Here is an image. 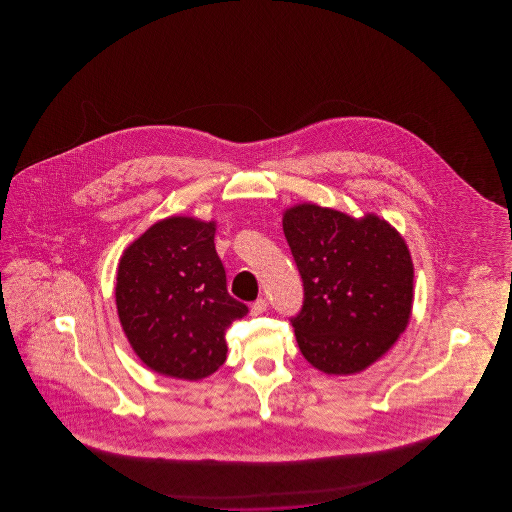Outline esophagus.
I'll return each mask as SVG.
<instances>
[{"instance_id":"34e87169","label":"esophagus","mask_w":512,"mask_h":512,"mask_svg":"<svg viewBox=\"0 0 512 512\" xmlns=\"http://www.w3.org/2000/svg\"><path fill=\"white\" fill-rule=\"evenodd\" d=\"M267 300L265 298H258L254 304L251 305V315L258 316L261 313H265L267 311Z\"/></svg>"}]
</instances>
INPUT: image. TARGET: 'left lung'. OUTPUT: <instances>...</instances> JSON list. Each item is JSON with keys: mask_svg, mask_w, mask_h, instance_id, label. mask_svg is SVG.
<instances>
[{"mask_svg": "<svg viewBox=\"0 0 512 512\" xmlns=\"http://www.w3.org/2000/svg\"><path fill=\"white\" fill-rule=\"evenodd\" d=\"M283 232L304 280L294 335L305 360L327 375H353L388 353L414 307V261L401 232L377 214L353 218L298 203Z\"/></svg>", "mask_w": 512, "mask_h": 512, "instance_id": "left-lung-1", "label": "left lung"}]
</instances>
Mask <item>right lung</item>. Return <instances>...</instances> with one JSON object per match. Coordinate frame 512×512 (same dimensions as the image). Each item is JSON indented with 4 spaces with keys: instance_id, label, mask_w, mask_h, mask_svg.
I'll use <instances>...</instances> for the list:
<instances>
[{
    "instance_id": "right-lung-1",
    "label": "right lung",
    "mask_w": 512,
    "mask_h": 512,
    "mask_svg": "<svg viewBox=\"0 0 512 512\" xmlns=\"http://www.w3.org/2000/svg\"><path fill=\"white\" fill-rule=\"evenodd\" d=\"M214 236L216 221L170 216L120 256V326L142 364L164 377L201 381L218 371L227 327L249 311L227 291Z\"/></svg>"
}]
</instances>
